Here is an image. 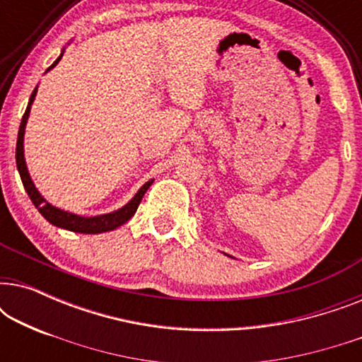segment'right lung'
Masks as SVG:
<instances>
[{"instance_id":"obj_1","label":"right lung","mask_w":362,"mask_h":362,"mask_svg":"<svg viewBox=\"0 0 362 362\" xmlns=\"http://www.w3.org/2000/svg\"><path fill=\"white\" fill-rule=\"evenodd\" d=\"M69 44H71V42H69ZM64 51H66V47L62 49L61 56H59L56 61H54V64L47 69L46 74L51 71V69L57 66L59 61H61L62 56H64ZM36 95H37V86L33 90L31 97H29L28 108H26V112H24L21 125H19L18 143H16V166H18L19 176H21L24 189H26L29 199L33 201V204L36 206V209L41 212L44 219H46L47 222H51L52 226L61 227V229H66V230L78 232V234H100V232H108V230L117 229V227L125 224L127 221H130L133 214L136 212L138 206H140V202L143 199V196H145V192L150 189V186L153 185V181H155V180L146 181L145 185H143L140 189L136 191V194L133 196L125 206H122L120 209L107 212V214L88 216V217L76 214V212L64 211V209H61V207H56L54 204H51V202H49L46 197L41 194V192H39L36 185H34V181L31 180V175H29V170H28V165H26V158H24V133H26L28 118H29V113H31V107H33V102H34V98H36Z\"/></svg>"}]
</instances>
